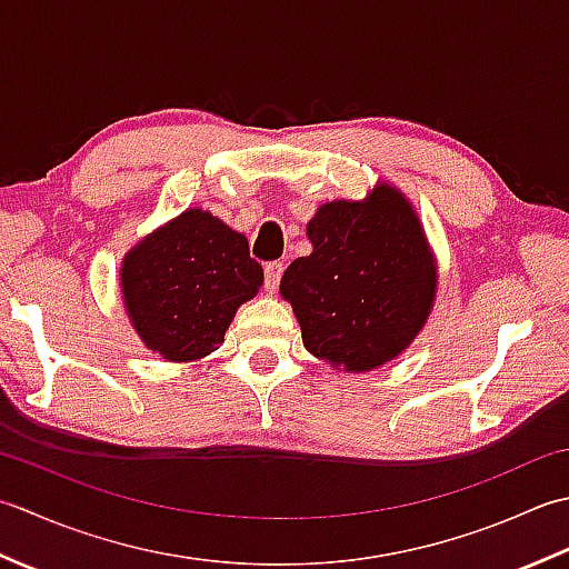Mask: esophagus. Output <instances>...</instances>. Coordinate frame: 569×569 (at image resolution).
<instances>
[{
  "mask_svg": "<svg viewBox=\"0 0 569 569\" xmlns=\"http://www.w3.org/2000/svg\"><path fill=\"white\" fill-rule=\"evenodd\" d=\"M282 272H284V264L280 260L264 264V289H268V292H277V287H280V280H282Z\"/></svg>",
  "mask_w": 569,
  "mask_h": 569,
  "instance_id": "obj_1",
  "label": "esophagus"
}]
</instances>
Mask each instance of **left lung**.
I'll use <instances>...</instances> for the list:
<instances>
[{"instance_id":"obj_1","label":"left lung","mask_w":569,"mask_h":569,"mask_svg":"<svg viewBox=\"0 0 569 569\" xmlns=\"http://www.w3.org/2000/svg\"><path fill=\"white\" fill-rule=\"evenodd\" d=\"M307 236L311 254L280 282L305 349L349 373L398 358L437 297V262L412 203L380 181L366 201L319 206Z\"/></svg>"}]
</instances>
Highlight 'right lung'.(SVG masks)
<instances>
[{
  "label": "right lung",
  "instance_id": "obj_1",
  "mask_svg": "<svg viewBox=\"0 0 569 569\" xmlns=\"http://www.w3.org/2000/svg\"><path fill=\"white\" fill-rule=\"evenodd\" d=\"M127 317L149 351L189 363L216 351L242 301L262 287L248 240L201 208L157 228L124 254Z\"/></svg>",
  "mask_w": 569,
  "mask_h": 569
}]
</instances>
